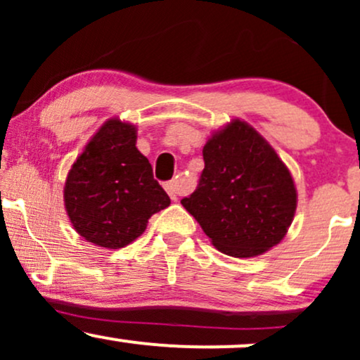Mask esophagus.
<instances>
[{"instance_id":"34e87169","label":"esophagus","mask_w":360,"mask_h":360,"mask_svg":"<svg viewBox=\"0 0 360 360\" xmlns=\"http://www.w3.org/2000/svg\"><path fill=\"white\" fill-rule=\"evenodd\" d=\"M164 188H166V191L169 196H171V200H177V193H179V184H177V181H169V183L164 184Z\"/></svg>"}]
</instances>
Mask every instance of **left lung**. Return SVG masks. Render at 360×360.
<instances>
[{
	"label": "left lung",
	"mask_w": 360,
	"mask_h": 360,
	"mask_svg": "<svg viewBox=\"0 0 360 360\" xmlns=\"http://www.w3.org/2000/svg\"><path fill=\"white\" fill-rule=\"evenodd\" d=\"M196 191L181 200L218 250L255 257L283 240L296 212V186L266 139L242 120L203 147Z\"/></svg>",
	"instance_id": "1"
}]
</instances>
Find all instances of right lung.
I'll return each instance as SVG.
<instances>
[{"label": "right lung", "mask_w": 360, "mask_h": 360, "mask_svg": "<svg viewBox=\"0 0 360 360\" xmlns=\"http://www.w3.org/2000/svg\"><path fill=\"white\" fill-rule=\"evenodd\" d=\"M137 127L110 118L69 171L64 203L74 230L105 249L140 237L152 214L171 205L137 148Z\"/></svg>", "instance_id": "add662e5"}]
</instances>
